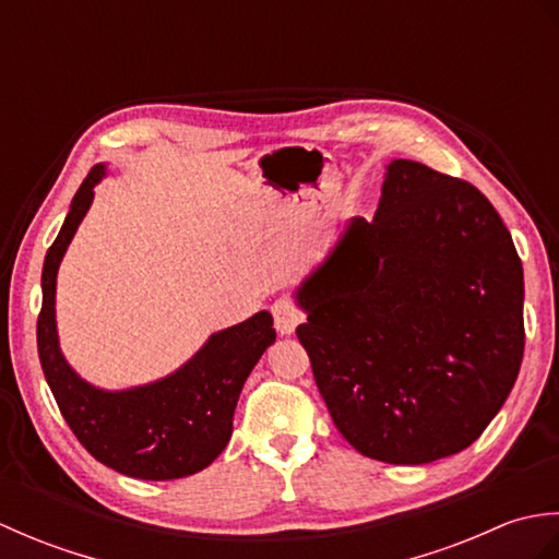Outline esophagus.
<instances>
[{
    "mask_svg": "<svg viewBox=\"0 0 559 559\" xmlns=\"http://www.w3.org/2000/svg\"><path fill=\"white\" fill-rule=\"evenodd\" d=\"M271 314H273V326H276L281 336H290L302 322V312L286 298H281L271 305Z\"/></svg>",
    "mask_w": 559,
    "mask_h": 559,
    "instance_id": "obj_1",
    "label": "esophagus"
}]
</instances>
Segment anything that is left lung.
Returning a JSON list of instances; mask_svg holds the SVG:
<instances>
[{
  "mask_svg": "<svg viewBox=\"0 0 559 559\" xmlns=\"http://www.w3.org/2000/svg\"><path fill=\"white\" fill-rule=\"evenodd\" d=\"M295 300L298 338L338 432L386 463L471 447L524 358V269L485 194L415 160L386 165Z\"/></svg>",
  "mask_w": 559,
  "mask_h": 559,
  "instance_id": "1",
  "label": "left lung"
}]
</instances>
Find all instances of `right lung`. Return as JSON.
Instances as JSON below:
<instances>
[{
	"label": "right lung",
	"instance_id": "right-lung-1",
	"mask_svg": "<svg viewBox=\"0 0 559 559\" xmlns=\"http://www.w3.org/2000/svg\"><path fill=\"white\" fill-rule=\"evenodd\" d=\"M105 165H93L71 199L57 240L43 264L38 355L47 384L71 432L105 466L141 480H175L204 471L233 435V415L245 379L276 341L264 310L223 329L180 370L144 386L105 391L81 379L59 350L55 322L57 269L93 201Z\"/></svg>",
	"mask_w": 559,
	"mask_h": 559
}]
</instances>
